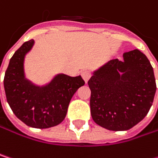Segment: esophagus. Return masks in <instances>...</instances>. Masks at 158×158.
I'll return each instance as SVG.
<instances>
[{
	"instance_id": "1",
	"label": "esophagus",
	"mask_w": 158,
	"mask_h": 158,
	"mask_svg": "<svg viewBox=\"0 0 158 158\" xmlns=\"http://www.w3.org/2000/svg\"><path fill=\"white\" fill-rule=\"evenodd\" d=\"M81 76H82V78L83 79L87 82L89 79L91 77V72L89 71V70H83L82 72H81Z\"/></svg>"
}]
</instances>
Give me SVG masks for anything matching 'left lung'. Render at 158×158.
<instances>
[{
	"mask_svg": "<svg viewBox=\"0 0 158 158\" xmlns=\"http://www.w3.org/2000/svg\"><path fill=\"white\" fill-rule=\"evenodd\" d=\"M90 113L93 121L110 131H126L150 110L156 90L153 68L138 49L123 53V60L111 59L93 73Z\"/></svg>",
	"mask_w": 158,
	"mask_h": 158,
	"instance_id": "8db88e82",
	"label": "left lung"
}]
</instances>
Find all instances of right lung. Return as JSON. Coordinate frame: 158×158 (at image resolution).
Masks as SVG:
<instances>
[{
  "instance_id": "add662e5",
  "label": "right lung",
  "mask_w": 158,
  "mask_h": 158,
  "mask_svg": "<svg viewBox=\"0 0 158 158\" xmlns=\"http://www.w3.org/2000/svg\"><path fill=\"white\" fill-rule=\"evenodd\" d=\"M33 45L31 39L16 50L5 71L3 85L7 102L16 117L30 127L45 129L65 119L72 96L85 81L80 76L59 74L45 87L33 85L23 74L24 56Z\"/></svg>"
}]
</instances>
